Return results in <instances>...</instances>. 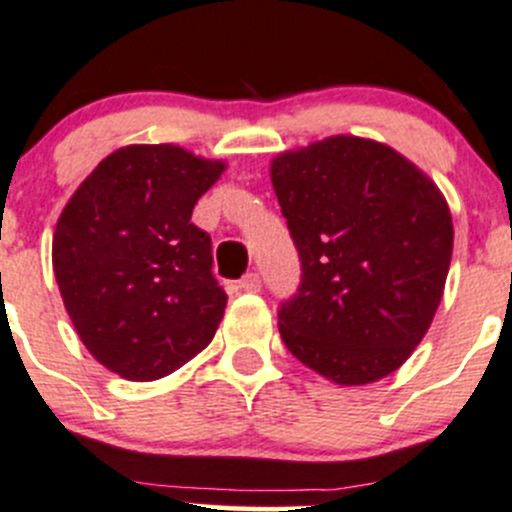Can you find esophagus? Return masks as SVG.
<instances>
[{"mask_svg":"<svg viewBox=\"0 0 512 512\" xmlns=\"http://www.w3.org/2000/svg\"><path fill=\"white\" fill-rule=\"evenodd\" d=\"M239 288L246 293H256L258 288H261V278H258V273L256 271L246 273V276L239 281Z\"/></svg>","mask_w":512,"mask_h":512,"instance_id":"esophagus-1","label":"esophagus"}]
</instances>
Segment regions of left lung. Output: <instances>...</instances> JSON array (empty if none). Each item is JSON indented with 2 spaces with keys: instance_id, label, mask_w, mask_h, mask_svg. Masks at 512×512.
I'll list each match as a JSON object with an SVG mask.
<instances>
[{
  "instance_id": "left-lung-1",
  "label": "left lung",
  "mask_w": 512,
  "mask_h": 512,
  "mask_svg": "<svg viewBox=\"0 0 512 512\" xmlns=\"http://www.w3.org/2000/svg\"><path fill=\"white\" fill-rule=\"evenodd\" d=\"M301 258L281 303L288 351L338 386L401 368L430 328L453 254L445 196L391 146L328 136L271 161Z\"/></svg>"
}]
</instances>
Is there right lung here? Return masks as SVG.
Listing matches in <instances>:
<instances>
[{"mask_svg":"<svg viewBox=\"0 0 512 512\" xmlns=\"http://www.w3.org/2000/svg\"><path fill=\"white\" fill-rule=\"evenodd\" d=\"M224 169L174 144H131L106 156L59 216L52 263L64 308L86 351L126 381L174 373L224 318L211 236L191 224Z\"/></svg>","mask_w":512,"mask_h":512,"instance_id":"add662e5","label":"right lung"}]
</instances>
